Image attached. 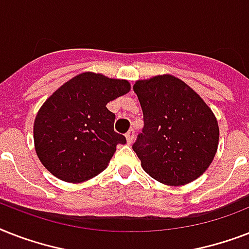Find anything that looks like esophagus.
Returning <instances> with one entry per match:
<instances>
[{"mask_svg": "<svg viewBox=\"0 0 249 249\" xmlns=\"http://www.w3.org/2000/svg\"><path fill=\"white\" fill-rule=\"evenodd\" d=\"M134 136H136V132H134L133 129H130V130L125 134V137H126V143H132L133 140H134Z\"/></svg>", "mask_w": 249, "mask_h": 249, "instance_id": "obj_1", "label": "esophagus"}]
</instances>
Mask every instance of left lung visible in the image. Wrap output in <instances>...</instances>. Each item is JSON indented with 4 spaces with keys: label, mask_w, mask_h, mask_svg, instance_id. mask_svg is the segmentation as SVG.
<instances>
[{
    "label": "left lung",
    "mask_w": 249,
    "mask_h": 249,
    "mask_svg": "<svg viewBox=\"0 0 249 249\" xmlns=\"http://www.w3.org/2000/svg\"><path fill=\"white\" fill-rule=\"evenodd\" d=\"M143 130L133 144L148 176L168 186L200 177L218 147V123L199 94L172 75L136 81Z\"/></svg>",
    "instance_id": "1"
}]
</instances>
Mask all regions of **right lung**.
Segmentation results:
<instances>
[{
    "mask_svg": "<svg viewBox=\"0 0 249 249\" xmlns=\"http://www.w3.org/2000/svg\"><path fill=\"white\" fill-rule=\"evenodd\" d=\"M130 90L126 80L83 72L56 89L33 124L38 159L62 181L80 183L108 166L124 136L113 130L115 113L106 105Z\"/></svg>",
    "mask_w": 249,
    "mask_h": 249,
    "instance_id": "obj_1",
    "label": "right lung"
}]
</instances>
